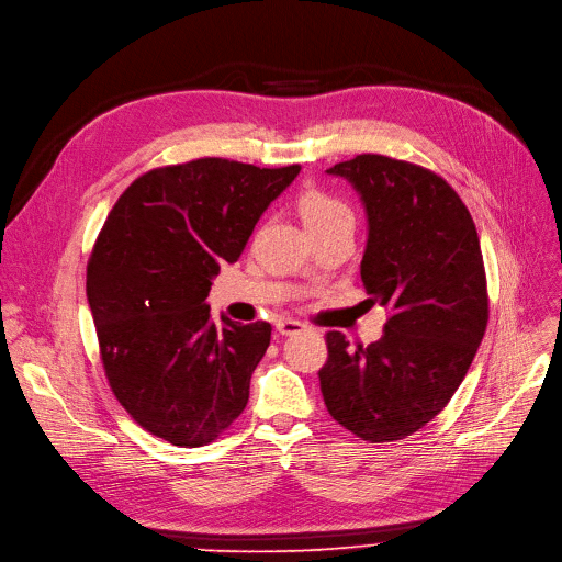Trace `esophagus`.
Wrapping results in <instances>:
<instances>
[{
  "mask_svg": "<svg viewBox=\"0 0 562 562\" xmlns=\"http://www.w3.org/2000/svg\"><path fill=\"white\" fill-rule=\"evenodd\" d=\"M276 328H278L280 335H296V333L305 330V324H301V322H296V319H289V316H286V319H280V322H278Z\"/></svg>",
  "mask_w": 562,
  "mask_h": 562,
  "instance_id": "obj_1",
  "label": "esophagus"
}]
</instances>
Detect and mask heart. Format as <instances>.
Segmentation results:
<instances>
[{"label":"heart","mask_w":562,"mask_h":562,"mask_svg":"<svg viewBox=\"0 0 562 562\" xmlns=\"http://www.w3.org/2000/svg\"><path fill=\"white\" fill-rule=\"evenodd\" d=\"M299 213L310 232H319L353 221V213L345 202L319 188H307L301 192Z\"/></svg>","instance_id":"b5f03b06"}]
</instances>
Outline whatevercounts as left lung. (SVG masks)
Instances as JSON below:
<instances>
[{"instance_id": "1", "label": "left lung", "mask_w": 562, "mask_h": 562, "mask_svg": "<svg viewBox=\"0 0 562 562\" xmlns=\"http://www.w3.org/2000/svg\"><path fill=\"white\" fill-rule=\"evenodd\" d=\"M368 215L360 278L390 310L381 339L351 347L333 330L319 372L330 416L362 441H400L438 416L467 376L490 319L475 223L429 169L362 154L326 169Z\"/></svg>"}]
</instances>
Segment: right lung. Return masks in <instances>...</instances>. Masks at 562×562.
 <instances>
[{
    "instance_id": "1",
    "label": "right lung",
    "mask_w": 562,
    "mask_h": 562,
    "mask_svg": "<svg viewBox=\"0 0 562 562\" xmlns=\"http://www.w3.org/2000/svg\"><path fill=\"white\" fill-rule=\"evenodd\" d=\"M301 165L200 158L158 167L116 200L87 266L103 368L131 418L179 448L215 441L243 413L271 324L211 319L221 266L238 261Z\"/></svg>"
}]
</instances>
